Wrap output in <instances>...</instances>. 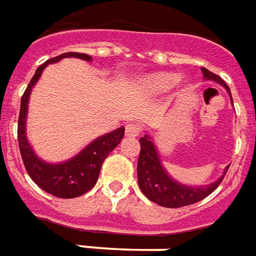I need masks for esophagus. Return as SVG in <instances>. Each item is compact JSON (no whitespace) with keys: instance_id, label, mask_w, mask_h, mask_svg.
<instances>
[{"instance_id":"34e87169","label":"esophagus","mask_w":256,"mask_h":256,"mask_svg":"<svg viewBox=\"0 0 256 256\" xmlns=\"http://www.w3.org/2000/svg\"><path fill=\"white\" fill-rule=\"evenodd\" d=\"M139 134H140V126H139V125L134 124V122L126 124V126H125V135H126V136L136 138Z\"/></svg>"}]
</instances>
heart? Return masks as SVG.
<instances>
[{
    "instance_id": "b5f03b06",
    "label": "heart",
    "mask_w": 256,
    "mask_h": 256,
    "mask_svg": "<svg viewBox=\"0 0 256 256\" xmlns=\"http://www.w3.org/2000/svg\"><path fill=\"white\" fill-rule=\"evenodd\" d=\"M179 77L175 73H154L152 76H148L146 80V86L148 90H153V92H166L171 88H174L178 84Z\"/></svg>"
}]
</instances>
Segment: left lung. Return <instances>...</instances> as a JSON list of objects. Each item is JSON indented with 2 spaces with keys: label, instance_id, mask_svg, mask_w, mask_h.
<instances>
[{
  "label": "left lung",
  "instance_id": "1",
  "mask_svg": "<svg viewBox=\"0 0 256 256\" xmlns=\"http://www.w3.org/2000/svg\"><path fill=\"white\" fill-rule=\"evenodd\" d=\"M202 78L215 81L224 86L230 95V102L233 103L232 94L224 81L216 74L211 73L206 67H201ZM140 143V154L138 160V183L142 193L148 200L156 204L166 208H180V206H190L198 202L206 196H210L222 182L224 174L228 172V168H224V174L206 186H189L178 182L174 178L170 176V174L166 171L160 160L158 152L156 148V144L152 140V136L148 132L139 139Z\"/></svg>",
  "mask_w": 256,
  "mask_h": 256
}]
</instances>
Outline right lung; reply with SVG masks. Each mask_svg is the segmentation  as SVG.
I'll return each instance as SVG.
<instances>
[{
	"mask_svg": "<svg viewBox=\"0 0 256 256\" xmlns=\"http://www.w3.org/2000/svg\"><path fill=\"white\" fill-rule=\"evenodd\" d=\"M64 58H78L86 62L92 60V58L86 54L68 52V54H62L56 58H52L38 67L30 84L27 85L26 90L22 96L20 113H19V122H18V140H19L22 160L24 162V166L32 180L37 183L41 189L55 197L74 198V197L85 194L88 190L95 186L103 161L118 146L121 139L124 138L125 128L120 126L114 131L96 138L78 154H76L73 158H68L67 161H63L59 164L46 162L38 157L36 152L32 150V146L28 142L26 135L28 99H30L32 90L34 88V85L37 84L45 67L50 63L62 60Z\"/></svg>",
	"mask_w": 256,
	"mask_h": 256,
	"instance_id": "1",
	"label": "right lung"
}]
</instances>
